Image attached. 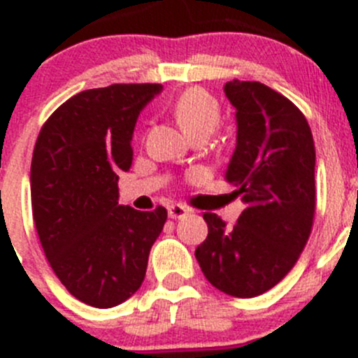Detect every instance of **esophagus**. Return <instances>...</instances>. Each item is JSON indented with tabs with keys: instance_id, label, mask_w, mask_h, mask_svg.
Returning a JSON list of instances; mask_svg holds the SVG:
<instances>
[{
	"instance_id": "34e87169",
	"label": "esophagus",
	"mask_w": 358,
	"mask_h": 358,
	"mask_svg": "<svg viewBox=\"0 0 358 358\" xmlns=\"http://www.w3.org/2000/svg\"><path fill=\"white\" fill-rule=\"evenodd\" d=\"M186 215H188V210H186L185 206H181V204H172V206L169 208L170 218H185Z\"/></svg>"
}]
</instances>
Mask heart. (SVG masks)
<instances>
[{
  "instance_id": "b5f03b06",
  "label": "heart",
  "mask_w": 358,
  "mask_h": 358,
  "mask_svg": "<svg viewBox=\"0 0 358 358\" xmlns=\"http://www.w3.org/2000/svg\"><path fill=\"white\" fill-rule=\"evenodd\" d=\"M173 115L188 136H197L202 132L211 134L220 120V106L217 98L206 90L189 87L173 103Z\"/></svg>"
}]
</instances>
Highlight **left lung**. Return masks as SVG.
I'll return each mask as SVG.
<instances>
[{"label": "left lung", "mask_w": 358, "mask_h": 358, "mask_svg": "<svg viewBox=\"0 0 358 358\" xmlns=\"http://www.w3.org/2000/svg\"><path fill=\"white\" fill-rule=\"evenodd\" d=\"M236 147L226 181L248 204L233 227L204 213L206 240L195 249L215 289L255 297L278 285L301 255L315 213V147L303 113L260 82L231 80Z\"/></svg>", "instance_id": "obj_1"}]
</instances>
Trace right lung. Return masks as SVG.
Wrapping results in <instances>:
<instances>
[{"instance_id": "add662e5", "label": "right lung", "mask_w": 358, "mask_h": 358, "mask_svg": "<svg viewBox=\"0 0 358 358\" xmlns=\"http://www.w3.org/2000/svg\"><path fill=\"white\" fill-rule=\"evenodd\" d=\"M161 84H113L66 100L44 123L30 169L31 211L53 273L78 301L110 308L145 280L166 210L118 204L138 116Z\"/></svg>"}]
</instances>
